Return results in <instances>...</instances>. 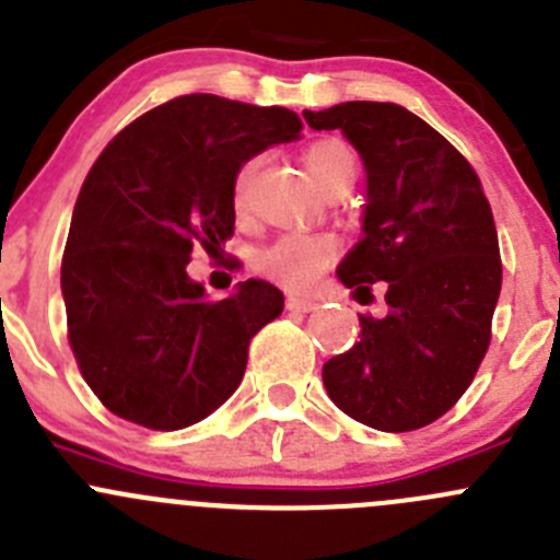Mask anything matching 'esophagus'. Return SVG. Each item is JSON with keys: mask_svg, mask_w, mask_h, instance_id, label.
<instances>
[{"mask_svg": "<svg viewBox=\"0 0 560 560\" xmlns=\"http://www.w3.org/2000/svg\"><path fill=\"white\" fill-rule=\"evenodd\" d=\"M287 308H290V312L308 314V312H317L319 303L317 301H308V298H287Z\"/></svg>", "mask_w": 560, "mask_h": 560, "instance_id": "34e87169", "label": "esophagus"}]
</instances>
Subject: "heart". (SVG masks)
I'll return each mask as SVG.
<instances>
[{
    "instance_id": "heart-1",
    "label": "heart",
    "mask_w": 560,
    "mask_h": 560,
    "mask_svg": "<svg viewBox=\"0 0 560 560\" xmlns=\"http://www.w3.org/2000/svg\"><path fill=\"white\" fill-rule=\"evenodd\" d=\"M303 161H306L312 180L323 191L341 186V183L352 186L358 175L355 153L345 142H339V139L314 142L306 150V155H303ZM257 170L259 159L246 161L237 170L235 186H232V202H235L237 210H246ZM336 254H339V241L334 235H284L257 254V268L273 281H279L281 287L308 290L319 279L325 265L334 262Z\"/></svg>"
}]
</instances>
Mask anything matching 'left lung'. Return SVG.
Wrapping results in <instances>:
<instances>
[{
  "mask_svg": "<svg viewBox=\"0 0 560 560\" xmlns=\"http://www.w3.org/2000/svg\"><path fill=\"white\" fill-rule=\"evenodd\" d=\"M341 130L366 170L363 237L341 259L345 287L385 281L388 314L323 366L339 410L380 432L432 424L474 383L501 295V252L479 175L432 125L396 103L303 112Z\"/></svg>",
  "mask_w": 560,
  "mask_h": 560,
  "instance_id": "1",
  "label": "left lung"
}]
</instances>
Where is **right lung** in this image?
I'll return each instance as SVG.
<instances>
[{
  "mask_svg": "<svg viewBox=\"0 0 560 560\" xmlns=\"http://www.w3.org/2000/svg\"><path fill=\"white\" fill-rule=\"evenodd\" d=\"M281 106L183 95L119 130L81 186L62 257L68 341L81 377L114 416L183 430L241 385L248 341L284 295L248 279L221 301L188 276L235 232V175L301 136Z\"/></svg>",
  "mask_w": 560,
  "mask_h": 560,
  "instance_id": "add662e5",
  "label": "right lung"
}]
</instances>
